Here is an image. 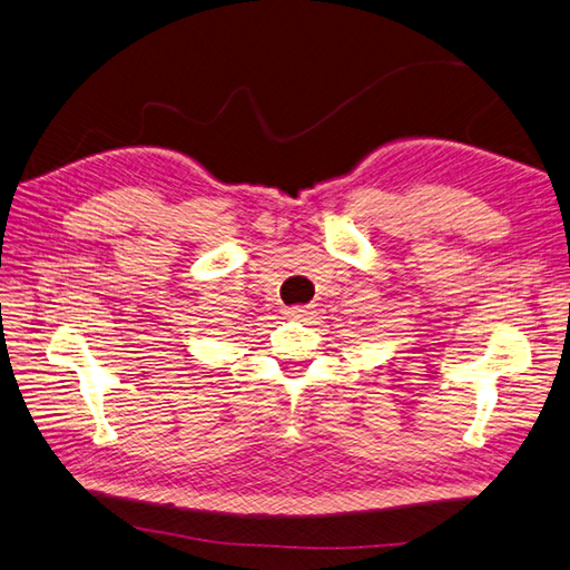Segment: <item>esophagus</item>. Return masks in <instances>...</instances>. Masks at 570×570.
Returning a JSON list of instances; mask_svg holds the SVG:
<instances>
[{
	"label": "esophagus",
	"mask_w": 570,
	"mask_h": 570,
	"mask_svg": "<svg viewBox=\"0 0 570 570\" xmlns=\"http://www.w3.org/2000/svg\"><path fill=\"white\" fill-rule=\"evenodd\" d=\"M286 315H288V317H296V321H298V317L308 315V308H306V306H294V308H286Z\"/></svg>",
	"instance_id": "34e87169"
}]
</instances>
